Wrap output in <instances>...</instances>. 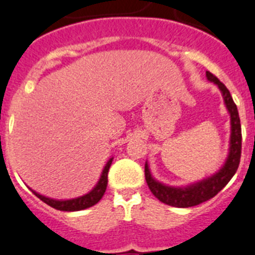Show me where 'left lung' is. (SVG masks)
<instances>
[{"label":"left lung","instance_id":"left-lung-1","mask_svg":"<svg viewBox=\"0 0 255 255\" xmlns=\"http://www.w3.org/2000/svg\"><path fill=\"white\" fill-rule=\"evenodd\" d=\"M207 79L213 81L214 84L219 87L224 98V104L231 115V141H230V153L226 163L217 174L207 177L205 180L188 185L185 188L167 187L164 184L159 183L153 179L149 170L147 163H145V179H146L147 187L151 190V193L157 197L160 202L174 207H192L200 205L205 201L210 200L214 196H217L220 190L226 187L232 176L236 174L241 158V124L240 117L237 106L235 105L230 91L226 85L211 72L206 71Z\"/></svg>","mask_w":255,"mask_h":255}]
</instances>
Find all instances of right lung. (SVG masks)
Here are the masks:
<instances>
[{"label":"right lung","instance_id":"1","mask_svg":"<svg viewBox=\"0 0 255 255\" xmlns=\"http://www.w3.org/2000/svg\"><path fill=\"white\" fill-rule=\"evenodd\" d=\"M111 162H113V158L108 160V163L102 170L101 177L98 180L97 185H96L93 189L89 192V193L84 194V196L78 197V198H72V200H66V201H59V200H53V198H49V197L41 196L38 194L37 192L32 190L35 196H37L41 201H44L45 204L49 205V206L54 207L57 210L61 211H79V210H84V209H88V207L93 206L101 200L102 196H104L105 190H106V187H108V172L109 168L111 166Z\"/></svg>","mask_w":255,"mask_h":255}]
</instances>
